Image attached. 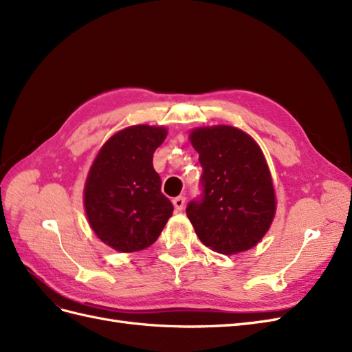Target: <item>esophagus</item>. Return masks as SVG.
Segmentation results:
<instances>
[{"label":"esophagus","mask_w":352,"mask_h":352,"mask_svg":"<svg viewBox=\"0 0 352 352\" xmlns=\"http://www.w3.org/2000/svg\"><path fill=\"white\" fill-rule=\"evenodd\" d=\"M185 201H186V198L185 197H176L175 199H173V206H175V210L176 211H182L184 210V207H185Z\"/></svg>","instance_id":"esophagus-1"}]
</instances>
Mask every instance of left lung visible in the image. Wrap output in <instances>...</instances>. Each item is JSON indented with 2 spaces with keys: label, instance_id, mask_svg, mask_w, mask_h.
Instances as JSON below:
<instances>
[{
  "label": "left lung",
  "instance_id": "8db88e82",
  "mask_svg": "<svg viewBox=\"0 0 352 352\" xmlns=\"http://www.w3.org/2000/svg\"><path fill=\"white\" fill-rule=\"evenodd\" d=\"M189 136L202 167V192L186 207L197 236L226 255L252 248L269 230L276 211L260 146L232 126L199 127Z\"/></svg>",
  "mask_w": 352,
  "mask_h": 352
}]
</instances>
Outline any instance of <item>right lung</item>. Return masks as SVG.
Segmentation results:
<instances>
[{"label":"right lung","instance_id":"right-lung-1","mask_svg":"<svg viewBox=\"0 0 352 352\" xmlns=\"http://www.w3.org/2000/svg\"><path fill=\"white\" fill-rule=\"evenodd\" d=\"M166 136L164 127H126L104 144L89 170L83 195L89 225L117 251L150 247L172 216L173 204L153 166Z\"/></svg>","mask_w":352,"mask_h":352}]
</instances>
